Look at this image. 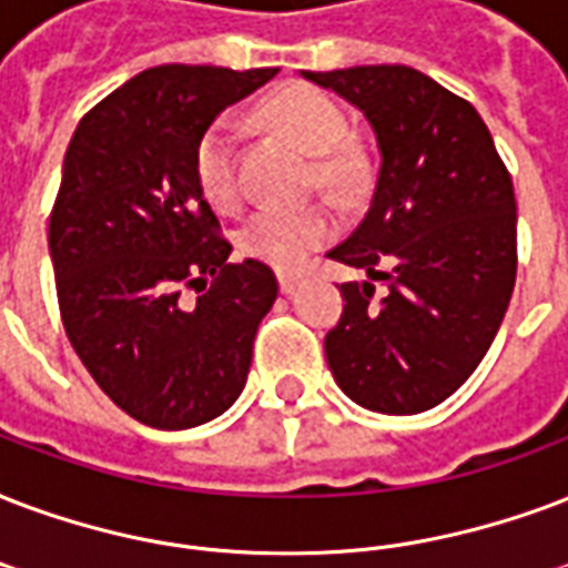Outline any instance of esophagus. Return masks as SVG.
Segmentation results:
<instances>
[{
    "label": "esophagus",
    "mask_w": 568,
    "mask_h": 568,
    "mask_svg": "<svg viewBox=\"0 0 568 568\" xmlns=\"http://www.w3.org/2000/svg\"><path fill=\"white\" fill-rule=\"evenodd\" d=\"M297 285H301V276L297 274H280V292L283 294H294Z\"/></svg>",
    "instance_id": "esophagus-1"
}]
</instances>
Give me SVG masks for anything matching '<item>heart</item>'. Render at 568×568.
I'll return each mask as SVG.
<instances>
[{
	"mask_svg": "<svg viewBox=\"0 0 568 568\" xmlns=\"http://www.w3.org/2000/svg\"><path fill=\"white\" fill-rule=\"evenodd\" d=\"M258 121L294 140L306 154H315L318 184L333 193H348L361 179V163L345 145L352 124L331 94L313 85H285L258 103ZM193 169L202 196L220 211L241 205V169H237V128L229 119H216L199 136ZM336 232V220L327 207H258L241 229V250L265 265L294 271L306 255L327 244Z\"/></svg>",
	"mask_w": 568,
	"mask_h": 568,
	"instance_id": "1",
	"label": "heart"
}]
</instances>
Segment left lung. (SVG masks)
Returning <instances> with one entry per match:
<instances>
[{
    "instance_id": "left-lung-1",
    "label": "left lung",
    "mask_w": 568,
    "mask_h": 568,
    "mask_svg": "<svg viewBox=\"0 0 568 568\" xmlns=\"http://www.w3.org/2000/svg\"><path fill=\"white\" fill-rule=\"evenodd\" d=\"M301 73L366 115L381 154L369 211L327 253L366 274L339 285L327 366L366 410L435 408L486 357L513 297V179L479 112L408 64Z\"/></svg>"
}]
</instances>
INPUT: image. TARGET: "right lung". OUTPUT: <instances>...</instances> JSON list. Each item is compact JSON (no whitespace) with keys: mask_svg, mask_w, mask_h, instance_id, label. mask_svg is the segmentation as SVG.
<instances>
[{"mask_svg":"<svg viewBox=\"0 0 568 568\" xmlns=\"http://www.w3.org/2000/svg\"><path fill=\"white\" fill-rule=\"evenodd\" d=\"M276 68L160 64L103 98L73 133L50 216L64 331L98 387L151 428L202 426L235 405L274 271L229 265L193 169L199 136ZM196 307L184 284H206Z\"/></svg>","mask_w":568,"mask_h":568,"instance_id":"right-lung-1","label":"right lung"}]
</instances>
